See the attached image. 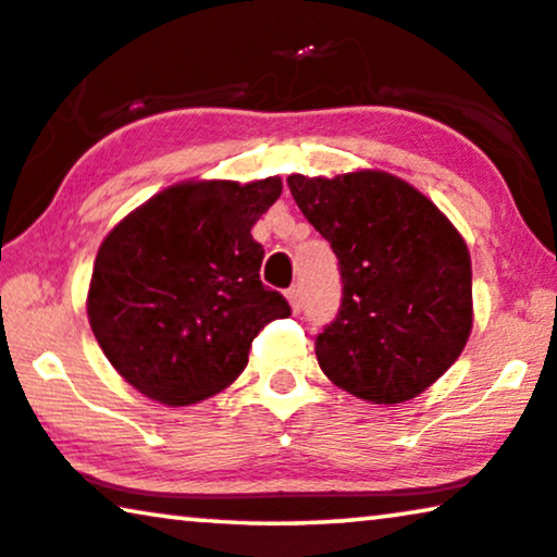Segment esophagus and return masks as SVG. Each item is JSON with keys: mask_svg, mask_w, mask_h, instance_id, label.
Masks as SVG:
<instances>
[{"mask_svg": "<svg viewBox=\"0 0 557 557\" xmlns=\"http://www.w3.org/2000/svg\"><path fill=\"white\" fill-rule=\"evenodd\" d=\"M285 297H287V302H289V308H293V312H300V308H302L300 287H289L287 293H285Z\"/></svg>", "mask_w": 557, "mask_h": 557, "instance_id": "34e87169", "label": "esophagus"}]
</instances>
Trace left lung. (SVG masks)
<instances>
[{
  "label": "left lung",
  "mask_w": 557,
  "mask_h": 557,
  "mask_svg": "<svg viewBox=\"0 0 557 557\" xmlns=\"http://www.w3.org/2000/svg\"><path fill=\"white\" fill-rule=\"evenodd\" d=\"M287 186L341 264V310L315 341L323 373L371 404L419 396L472 333L467 242L432 199L386 171L293 174Z\"/></svg>",
  "instance_id": "obj_1"
}]
</instances>
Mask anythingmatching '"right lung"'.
Segmentation results:
<instances>
[{
	"label": "right lung",
	"instance_id": "obj_1",
	"mask_svg": "<svg viewBox=\"0 0 557 557\" xmlns=\"http://www.w3.org/2000/svg\"><path fill=\"white\" fill-rule=\"evenodd\" d=\"M282 178L182 182L133 209L98 249L88 320L133 388L189 406L237 381L249 348L289 305L264 287L252 226Z\"/></svg>",
	"mask_w": 557,
	"mask_h": 557
}]
</instances>
